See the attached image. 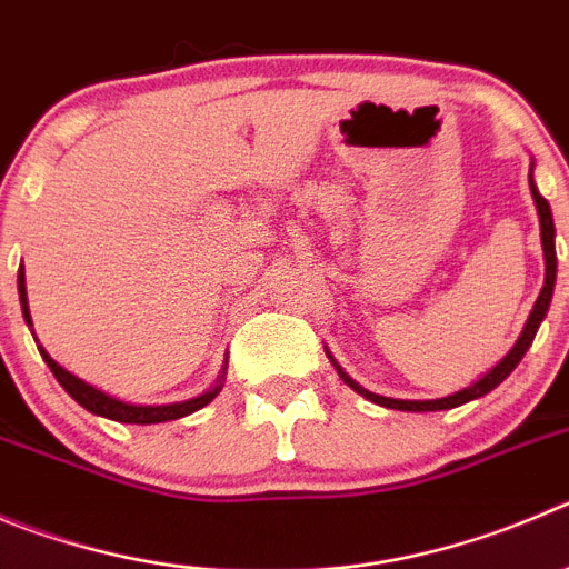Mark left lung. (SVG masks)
I'll list each match as a JSON object with an SVG mask.
<instances>
[{
  "label": "left lung",
  "mask_w": 569,
  "mask_h": 569,
  "mask_svg": "<svg viewBox=\"0 0 569 569\" xmlns=\"http://www.w3.org/2000/svg\"><path fill=\"white\" fill-rule=\"evenodd\" d=\"M530 193H533V201H536V212H539V227H541V249H545V286H541L539 297H536L533 302V311H530L528 322H525L522 333H519L517 345H513L511 350H508V357L502 359L500 365H493L491 370H488L482 379H477L475 385L463 387V390L452 392V396L446 398H429V401H405V398H387V396H379V392H370L365 390L362 385H357V381L350 379L348 373H345L342 368L337 365V359L328 353V359H331V365L337 368L339 379L345 381L348 387H353V390L359 392V396H365L368 401H373V405L379 407H387V410H407V412H435V410H452V407H460L466 405V401H475V398L486 396V392H491L493 387L502 385V381L511 376V370L517 368L519 362H522L525 350L530 348V342H533L536 331H539L541 320H545V315H548L550 309V300H553V286H556V227H553V212H550V204L548 199L539 193V188H536L533 182V168H530Z\"/></svg>",
  "instance_id": "1"
}]
</instances>
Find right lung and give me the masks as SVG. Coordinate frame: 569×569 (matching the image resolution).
Returning a JSON list of instances; mask_svg holds the SVG:
<instances>
[{"label":"right lung","instance_id":"right-lung-1","mask_svg":"<svg viewBox=\"0 0 569 569\" xmlns=\"http://www.w3.org/2000/svg\"><path fill=\"white\" fill-rule=\"evenodd\" d=\"M19 300H21V315H24V322H28V326H33V320H30V309H28L24 269H19ZM39 353L44 357L47 368L52 370V376L58 379V385H61L69 396L76 398L83 410L94 412V416H100V418H111V421H120V423L177 421V418H184V416H190V412H196V410H201V407L210 405L212 398L221 392V387H224V373H221V379L216 381V387H210V390L201 392V396L188 398V401H177V405H126V401H120V398L109 396V392L98 390V387L87 385L83 379H78V376H72L69 370H63L61 365H58L56 359H52L50 353L41 348V345H39Z\"/></svg>","mask_w":569,"mask_h":569}]
</instances>
